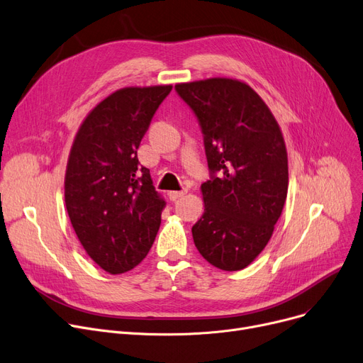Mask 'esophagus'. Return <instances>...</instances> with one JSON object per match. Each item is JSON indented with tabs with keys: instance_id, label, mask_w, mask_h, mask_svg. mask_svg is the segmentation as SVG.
<instances>
[{
	"instance_id": "esophagus-1",
	"label": "esophagus",
	"mask_w": 363,
	"mask_h": 363,
	"mask_svg": "<svg viewBox=\"0 0 363 363\" xmlns=\"http://www.w3.org/2000/svg\"><path fill=\"white\" fill-rule=\"evenodd\" d=\"M186 194H187V190L184 189V190H180V191H169L168 196H169V199H172V201H177L179 198L184 196Z\"/></svg>"
}]
</instances>
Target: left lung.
<instances>
[{"instance_id": "left-lung-1", "label": "left lung", "mask_w": 363, "mask_h": 363, "mask_svg": "<svg viewBox=\"0 0 363 363\" xmlns=\"http://www.w3.org/2000/svg\"><path fill=\"white\" fill-rule=\"evenodd\" d=\"M174 89L198 118L211 174L201 186L205 212L191 227L195 246L211 265L243 269L269 242L287 198L281 130L243 82L216 77Z\"/></svg>"}]
</instances>
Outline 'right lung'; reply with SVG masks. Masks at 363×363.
<instances>
[{
    "label": "right lung",
    "instance_id": "obj_1",
    "mask_svg": "<svg viewBox=\"0 0 363 363\" xmlns=\"http://www.w3.org/2000/svg\"><path fill=\"white\" fill-rule=\"evenodd\" d=\"M172 84L124 88L99 102L73 142L64 196L72 225L89 257L106 272L139 265L151 249L165 202L138 147Z\"/></svg>",
    "mask_w": 363,
    "mask_h": 363
}]
</instances>
